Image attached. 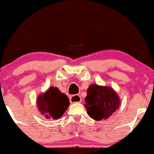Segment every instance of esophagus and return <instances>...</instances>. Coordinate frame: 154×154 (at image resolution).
I'll list each match as a JSON object with an SVG mask.
<instances>
[{
    "mask_svg": "<svg viewBox=\"0 0 154 154\" xmlns=\"http://www.w3.org/2000/svg\"><path fill=\"white\" fill-rule=\"evenodd\" d=\"M69 101L71 103H79L82 102V99L79 95L75 94L69 97Z\"/></svg>",
    "mask_w": 154,
    "mask_h": 154,
    "instance_id": "1",
    "label": "esophagus"
}]
</instances>
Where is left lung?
Segmentation results:
<instances>
[{
    "mask_svg": "<svg viewBox=\"0 0 154 154\" xmlns=\"http://www.w3.org/2000/svg\"><path fill=\"white\" fill-rule=\"evenodd\" d=\"M85 107L93 119H107L118 109L120 99L112 87L91 85L87 89Z\"/></svg>",
    "mask_w": 154,
    "mask_h": 154,
    "instance_id": "1",
    "label": "left lung"
}]
</instances>
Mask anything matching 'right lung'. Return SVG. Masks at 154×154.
Returning a JSON list of instances; mask_svg holds the SVG:
<instances>
[{
  "label": "right lung",
  "instance_id": "add662e5",
  "mask_svg": "<svg viewBox=\"0 0 154 154\" xmlns=\"http://www.w3.org/2000/svg\"><path fill=\"white\" fill-rule=\"evenodd\" d=\"M36 104L39 112L47 119H57L67 109L69 101L67 95L57 87H50L37 97Z\"/></svg>",
  "mask_w": 154,
  "mask_h": 154
}]
</instances>
